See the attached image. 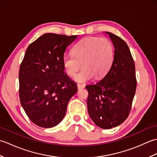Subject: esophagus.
<instances>
[{"label":"esophagus","mask_w":157,"mask_h":157,"mask_svg":"<svg viewBox=\"0 0 157 157\" xmlns=\"http://www.w3.org/2000/svg\"><path fill=\"white\" fill-rule=\"evenodd\" d=\"M77 87H78V90H80V89H82V88H84L85 86H84V85H82V84H77Z\"/></svg>","instance_id":"esophagus-1"}]
</instances>
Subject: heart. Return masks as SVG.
Instances as JSON below:
<instances>
[{
	"label": "heart",
	"instance_id": "heart-1",
	"mask_svg": "<svg viewBox=\"0 0 157 157\" xmlns=\"http://www.w3.org/2000/svg\"><path fill=\"white\" fill-rule=\"evenodd\" d=\"M72 55H65L63 65L69 75H74L81 66L82 70L75 75L77 82L85 83L96 77L105 76L111 69L114 58V48L107 38L87 37L73 46Z\"/></svg>",
	"mask_w": 157,
	"mask_h": 157
}]
</instances>
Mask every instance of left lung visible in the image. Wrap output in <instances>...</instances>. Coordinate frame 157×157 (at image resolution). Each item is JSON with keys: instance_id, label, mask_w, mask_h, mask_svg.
<instances>
[{"instance_id": "1", "label": "left lung", "mask_w": 157, "mask_h": 157, "mask_svg": "<svg viewBox=\"0 0 157 157\" xmlns=\"http://www.w3.org/2000/svg\"><path fill=\"white\" fill-rule=\"evenodd\" d=\"M114 45L113 64L97 84L86 86L88 92V114L95 124L111 129L125 121L132 109L136 90L134 59L126 42L119 36L106 32Z\"/></svg>"}]
</instances>
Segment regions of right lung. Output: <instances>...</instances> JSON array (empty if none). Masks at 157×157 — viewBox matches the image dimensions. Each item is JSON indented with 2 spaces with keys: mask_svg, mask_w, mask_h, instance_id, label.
Masks as SVG:
<instances>
[{
  "mask_svg": "<svg viewBox=\"0 0 157 157\" xmlns=\"http://www.w3.org/2000/svg\"><path fill=\"white\" fill-rule=\"evenodd\" d=\"M77 36L44 34L29 45L20 65V102L29 119L41 128L58 125L78 91L63 65L65 50Z\"/></svg>",
  "mask_w": 157,
  "mask_h": 157,
  "instance_id": "right-lung-1",
  "label": "right lung"
}]
</instances>
